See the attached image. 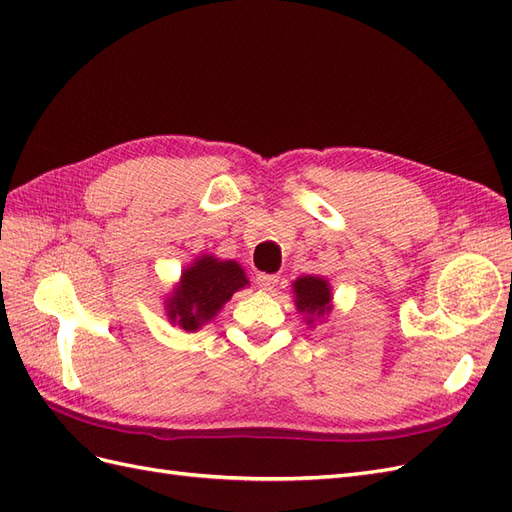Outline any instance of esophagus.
I'll return each instance as SVG.
<instances>
[{
    "mask_svg": "<svg viewBox=\"0 0 512 512\" xmlns=\"http://www.w3.org/2000/svg\"><path fill=\"white\" fill-rule=\"evenodd\" d=\"M277 282H280V277H277L275 273H258L256 275V284L265 290H273L277 286Z\"/></svg>",
    "mask_w": 512,
    "mask_h": 512,
    "instance_id": "esophagus-1",
    "label": "esophagus"
}]
</instances>
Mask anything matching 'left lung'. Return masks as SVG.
Returning <instances> with one entry per match:
<instances>
[{"instance_id":"left-lung-1","label":"left lung","mask_w":512,"mask_h":512,"mask_svg":"<svg viewBox=\"0 0 512 512\" xmlns=\"http://www.w3.org/2000/svg\"><path fill=\"white\" fill-rule=\"evenodd\" d=\"M294 292H297V309L305 314H316L324 316L329 314V303H331V290L329 284L322 280V277H299L294 282ZM312 322V320H309Z\"/></svg>"}]
</instances>
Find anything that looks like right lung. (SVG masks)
Wrapping results in <instances>:
<instances>
[{
	"label": "right lung",
	"mask_w": 512,
	"mask_h": 512,
	"mask_svg": "<svg viewBox=\"0 0 512 512\" xmlns=\"http://www.w3.org/2000/svg\"><path fill=\"white\" fill-rule=\"evenodd\" d=\"M247 284L243 269L232 260L200 258L181 275V286L168 301V316L185 331H196L220 312L222 305Z\"/></svg>",
	"instance_id": "right-lung-1"
}]
</instances>
